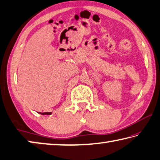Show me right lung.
<instances>
[{
  "label": "right lung",
  "mask_w": 160,
  "mask_h": 160,
  "mask_svg": "<svg viewBox=\"0 0 160 160\" xmlns=\"http://www.w3.org/2000/svg\"><path fill=\"white\" fill-rule=\"evenodd\" d=\"M42 115H50L51 114V112H44V113H40Z\"/></svg>",
  "instance_id": "obj_1"
}]
</instances>
